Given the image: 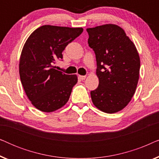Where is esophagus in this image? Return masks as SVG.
<instances>
[{"label": "esophagus", "instance_id": "obj_1", "mask_svg": "<svg viewBox=\"0 0 159 159\" xmlns=\"http://www.w3.org/2000/svg\"><path fill=\"white\" fill-rule=\"evenodd\" d=\"M79 78L80 80H84L86 78V76H82V75H79Z\"/></svg>", "mask_w": 159, "mask_h": 159}]
</instances>
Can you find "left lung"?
<instances>
[{"label": "left lung", "mask_w": 159, "mask_h": 159, "mask_svg": "<svg viewBox=\"0 0 159 159\" xmlns=\"http://www.w3.org/2000/svg\"><path fill=\"white\" fill-rule=\"evenodd\" d=\"M88 44L95 51L99 84L90 92L94 106L114 114L127 106L135 93L140 75L138 50L125 30L107 24L88 28Z\"/></svg>", "instance_id": "8db88e82"}]
</instances>
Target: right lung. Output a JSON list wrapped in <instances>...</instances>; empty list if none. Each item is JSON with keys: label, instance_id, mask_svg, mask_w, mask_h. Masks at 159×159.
<instances>
[{"label": "right lung", "instance_id": "obj_1", "mask_svg": "<svg viewBox=\"0 0 159 159\" xmlns=\"http://www.w3.org/2000/svg\"><path fill=\"white\" fill-rule=\"evenodd\" d=\"M82 32V27L44 25L24 45L19 66L21 82L31 103L41 111H55L68 102L77 76L57 70L54 64L62 59L66 45Z\"/></svg>", "mask_w": 159, "mask_h": 159}]
</instances>
